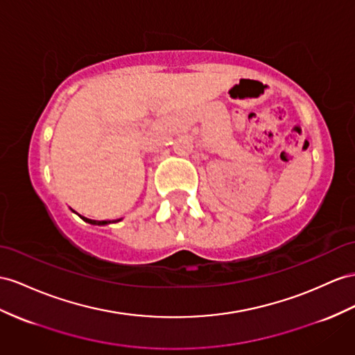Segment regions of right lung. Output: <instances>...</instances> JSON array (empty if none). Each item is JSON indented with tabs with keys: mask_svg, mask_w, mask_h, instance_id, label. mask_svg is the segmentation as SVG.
Listing matches in <instances>:
<instances>
[{
	"mask_svg": "<svg viewBox=\"0 0 355 355\" xmlns=\"http://www.w3.org/2000/svg\"><path fill=\"white\" fill-rule=\"evenodd\" d=\"M73 211V210H71ZM73 213H76V211H73ZM78 214V213H76ZM80 219H83L84 222H87V223H89V225H98V226H102V225H109V223H116V222H120L121 219H116V220H91V219H87V217H84V216H80V214H78Z\"/></svg>",
	"mask_w": 355,
	"mask_h": 355,
	"instance_id": "obj_1",
	"label": "right lung"
}]
</instances>
